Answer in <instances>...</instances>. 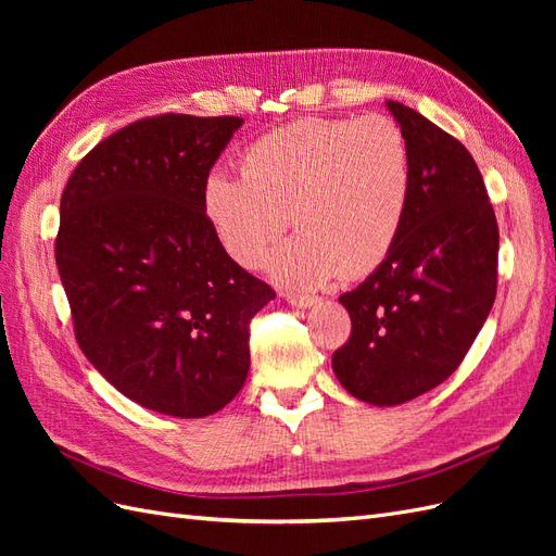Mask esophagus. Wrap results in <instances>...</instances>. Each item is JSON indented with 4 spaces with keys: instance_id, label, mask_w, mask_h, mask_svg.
Returning <instances> with one entry per match:
<instances>
[{
    "instance_id": "esophagus-1",
    "label": "esophagus",
    "mask_w": 556,
    "mask_h": 556,
    "mask_svg": "<svg viewBox=\"0 0 556 556\" xmlns=\"http://www.w3.org/2000/svg\"><path fill=\"white\" fill-rule=\"evenodd\" d=\"M282 296L290 301L292 306H296V308H311V306H315L317 304V296H308V294H296V292H282Z\"/></svg>"
}]
</instances>
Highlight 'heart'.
I'll use <instances>...</instances> for the list:
<instances>
[{
	"instance_id": "1",
	"label": "heart",
	"mask_w": 556,
	"mask_h": 556,
	"mask_svg": "<svg viewBox=\"0 0 556 556\" xmlns=\"http://www.w3.org/2000/svg\"><path fill=\"white\" fill-rule=\"evenodd\" d=\"M413 190L403 131L382 115L299 121L264 134L241 160V178L213 172L201 211L225 255L255 268L290 225L299 229L266 260L290 290L362 278L390 255Z\"/></svg>"
}]
</instances>
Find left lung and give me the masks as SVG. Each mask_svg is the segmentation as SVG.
I'll list each match as a JSON object with an SVG mask.
<instances>
[{
	"label": "left lung",
	"mask_w": 556,
	"mask_h": 556,
	"mask_svg": "<svg viewBox=\"0 0 556 556\" xmlns=\"http://www.w3.org/2000/svg\"><path fill=\"white\" fill-rule=\"evenodd\" d=\"M410 153L413 190L390 255L341 294L352 333L331 368L371 406H399L447 380L496 299L498 227L468 150L425 115L384 102Z\"/></svg>",
	"instance_id": "8db88e82"
}]
</instances>
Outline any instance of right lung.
Listing matches in <instances>:
<instances>
[{
	"label": "right lung",
	"mask_w": 556,
	"mask_h": 556,
	"mask_svg": "<svg viewBox=\"0 0 556 556\" xmlns=\"http://www.w3.org/2000/svg\"><path fill=\"white\" fill-rule=\"evenodd\" d=\"M241 117L166 113L111 134L60 201L55 262L83 355L117 392L206 417L241 392L248 323L276 292L231 262L201 190Z\"/></svg>",
	"instance_id": "obj_1"
}]
</instances>
